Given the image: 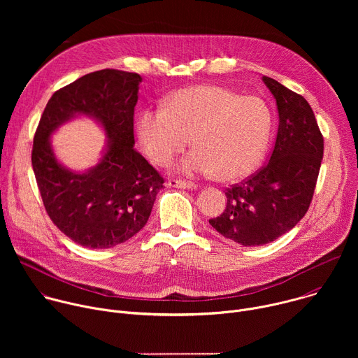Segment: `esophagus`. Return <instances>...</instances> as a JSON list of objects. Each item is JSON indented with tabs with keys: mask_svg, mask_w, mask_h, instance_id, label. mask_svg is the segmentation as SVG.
Returning a JSON list of instances; mask_svg holds the SVG:
<instances>
[{
	"mask_svg": "<svg viewBox=\"0 0 358 358\" xmlns=\"http://www.w3.org/2000/svg\"><path fill=\"white\" fill-rule=\"evenodd\" d=\"M169 187H174V188H181V189H196V185L192 182H184V181H178V180H170L167 182Z\"/></svg>",
	"mask_w": 358,
	"mask_h": 358,
	"instance_id": "esophagus-1",
	"label": "esophagus"
}]
</instances>
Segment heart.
<instances>
[{
	"instance_id": "obj_1",
	"label": "heart",
	"mask_w": 358,
	"mask_h": 358,
	"mask_svg": "<svg viewBox=\"0 0 358 358\" xmlns=\"http://www.w3.org/2000/svg\"><path fill=\"white\" fill-rule=\"evenodd\" d=\"M163 106L141 110L136 122L138 141L155 163H169L189 137L195 147L174 164L178 174L235 181L262 163L272 133V112L264 99L196 85L174 92Z\"/></svg>"
}]
</instances>
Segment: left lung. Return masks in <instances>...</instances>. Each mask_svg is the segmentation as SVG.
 <instances>
[{
	"instance_id": "left-lung-1",
	"label": "left lung",
	"mask_w": 358,
	"mask_h": 358,
	"mask_svg": "<svg viewBox=\"0 0 358 358\" xmlns=\"http://www.w3.org/2000/svg\"><path fill=\"white\" fill-rule=\"evenodd\" d=\"M275 97L279 126L269 163L229 188L227 208L210 220L222 236L243 246L273 242L308 213L323 159V136L303 96L262 76Z\"/></svg>"
}]
</instances>
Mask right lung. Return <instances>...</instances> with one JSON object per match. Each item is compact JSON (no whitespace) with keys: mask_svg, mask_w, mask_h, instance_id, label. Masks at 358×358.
Returning a JSON list of instances; mask_svg holds the SVG:
<instances>
[{"mask_svg":"<svg viewBox=\"0 0 358 358\" xmlns=\"http://www.w3.org/2000/svg\"><path fill=\"white\" fill-rule=\"evenodd\" d=\"M141 76L103 69L52 94L39 120L32 169L52 222L73 242L108 249L134 236L148 221L164 180L134 150L133 115ZM93 120L107 141L98 163L83 172L66 168L50 140L64 124Z\"/></svg>","mask_w":358,"mask_h":358,"instance_id":"right-lung-1","label":"right lung"}]
</instances>
